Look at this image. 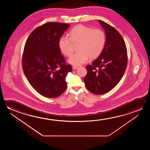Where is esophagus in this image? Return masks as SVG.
I'll use <instances>...</instances> for the list:
<instances>
[{
  "label": "esophagus",
  "mask_w": 150,
  "mask_h": 150,
  "mask_svg": "<svg viewBox=\"0 0 150 150\" xmlns=\"http://www.w3.org/2000/svg\"><path fill=\"white\" fill-rule=\"evenodd\" d=\"M77 67H77V66H72V69L74 70V69H77Z\"/></svg>",
  "instance_id": "34e87169"
}]
</instances>
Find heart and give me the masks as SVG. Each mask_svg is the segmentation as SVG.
Here are the masks:
<instances>
[{
  "label": "heart",
  "mask_w": 150,
  "mask_h": 150,
  "mask_svg": "<svg viewBox=\"0 0 150 150\" xmlns=\"http://www.w3.org/2000/svg\"><path fill=\"white\" fill-rule=\"evenodd\" d=\"M69 38L62 36L59 39V46L62 53L67 57L73 53V43L77 44V52L73 54L69 59L73 65H79L85 63L89 57L95 59L98 57L105 45V33L99 29L82 25H77L69 32Z\"/></svg>",
  "instance_id": "obj_1"
}]
</instances>
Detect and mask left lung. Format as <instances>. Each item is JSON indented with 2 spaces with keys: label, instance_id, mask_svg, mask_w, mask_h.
I'll use <instances>...</instances> for the list:
<instances>
[{
  "label": "left lung",
  "instance_id": "8db88e82",
  "mask_svg": "<svg viewBox=\"0 0 150 150\" xmlns=\"http://www.w3.org/2000/svg\"><path fill=\"white\" fill-rule=\"evenodd\" d=\"M106 33L105 45L91 65L86 67L83 81L87 89L95 95L112 89L122 79L128 63L127 49L121 35L113 27L98 20Z\"/></svg>",
  "mask_w": 150,
  "mask_h": 150
}]
</instances>
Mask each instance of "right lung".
Here are the masks:
<instances>
[{
  "mask_svg": "<svg viewBox=\"0 0 150 150\" xmlns=\"http://www.w3.org/2000/svg\"><path fill=\"white\" fill-rule=\"evenodd\" d=\"M69 24L47 22L35 29L28 38L22 57L25 76L42 96L57 98L66 90L67 74L72 71L66 64L59 41Z\"/></svg>",
  "mask_w": 150,
  "mask_h": 150,
  "instance_id": "1",
  "label": "right lung"
}]
</instances>
